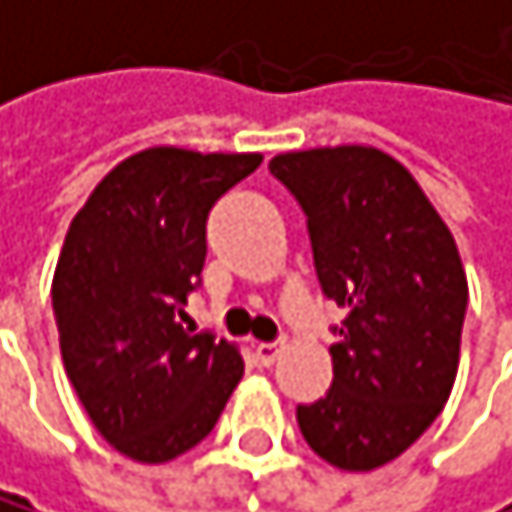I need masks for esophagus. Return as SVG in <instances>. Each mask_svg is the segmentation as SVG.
Segmentation results:
<instances>
[{
	"mask_svg": "<svg viewBox=\"0 0 512 512\" xmlns=\"http://www.w3.org/2000/svg\"><path fill=\"white\" fill-rule=\"evenodd\" d=\"M283 349H286V343H258L254 346V359H258V365L270 368L283 355Z\"/></svg>",
	"mask_w": 512,
	"mask_h": 512,
	"instance_id": "34e87169",
	"label": "esophagus"
}]
</instances>
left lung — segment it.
Instances as JSON below:
<instances>
[{
	"label": "left lung",
	"instance_id": "8db88e82",
	"mask_svg": "<svg viewBox=\"0 0 512 512\" xmlns=\"http://www.w3.org/2000/svg\"><path fill=\"white\" fill-rule=\"evenodd\" d=\"M273 179L299 201L333 327V384L295 409L308 447L368 472L422 437L456 381L469 305L463 261L425 191L374 147L280 153Z\"/></svg>",
	"mask_w": 512,
	"mask_h": 512
}]
</instances>
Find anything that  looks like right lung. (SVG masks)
<instances>
[{
    "mask_svg": "<svg viewBox=\"0 0 512 512\" xmlns=\"http://www.w3.org/2000/svg\"><path fill=\"white\" fill-rule=\"evenodd\" d=\"M261 153L150 147L119 163L71 220L53 277L62 362L90 422L138 463L198 447L245 362L182 327L201 286L207 213Z\"/></svg>",
    "mask_w": 512,
    "mask_h": 512,
    "instance_id": "add662e5",
    "label": "right lung"
}]
</instances>
